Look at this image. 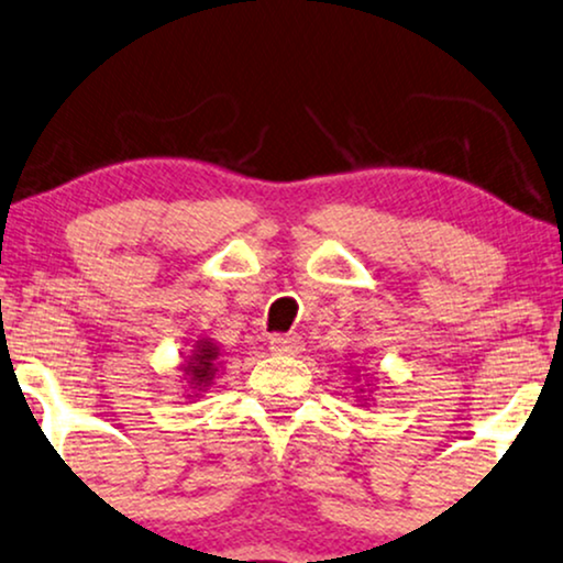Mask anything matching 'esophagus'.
Wrapping results in <instances>:
<instances>
[{
  "mask_svg": "<svg viewBox=\"0 0 563 563\" xmlns=\"http://www.w3.org/2000/svg\"><path fill=\"white\" fill-rule=\"evenodd\" d=\"M269 350L275 355H298L303 350V344L298 334H273L269 336Z\"/></svg>",
  "mask_w": 563,
  "mask_h": 563,
  "instance_id": "esophagus-1",
  "label": "esophagus"
}]
</instances>
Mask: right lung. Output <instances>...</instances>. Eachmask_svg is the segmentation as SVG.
Instances as JSON below:
<instances>
[{
    "label": "right lung",
    "instance_id": "right-lung-1",
    "mask_svg": "<svg viewBox=\"0 0 563 563\" xmlns=\"http://www.w3.org/2000/svg\"><path fill=\"white\" fill-rule=\"evenodd\" d=\"M216 357H219V347L213 342L200 340L198 347H195L192 357L187 360L185 373L190 376L192 386H208L213 380V371H216Z\"/></svg>",
    "mask_w": 563,
    "mask_h": 563
}]
</instances>
